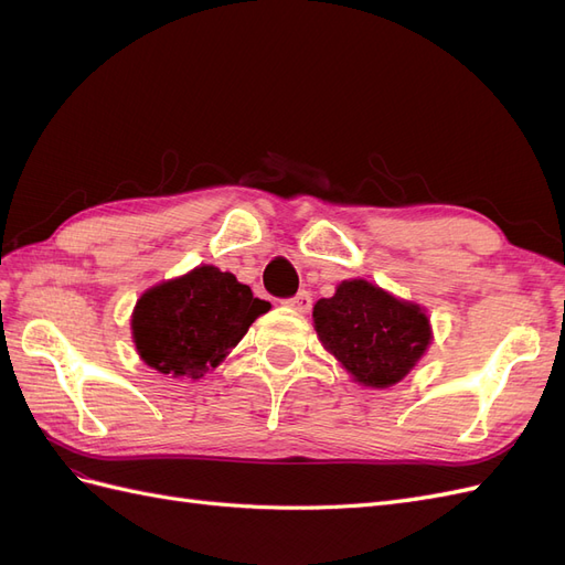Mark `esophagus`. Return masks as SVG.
<instances>
[{"instance_id":"1","label":"esophagus","mask_w":565,"mask_h":565,"mask_svg":"<svg viewBox=\"0 0 565 565\" xmlns=\"http://www.w3.org/2000/svg\"><path fill=\"white\" fill-rule=\"evenodd\" d=\"M285 306H289V309H295V311H299V313H306L311 309V295L306 292V289H301V292H297L295 297H289V299H285L282 301Z\"/></svg>"}]
</instances>
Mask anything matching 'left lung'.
I'll return each mask as SVG.
<instances>
[{
  "instance_id": "obj_1",
  "label": "left lung",
  "mask_w": 565,
  "mask_h": 565,
  "mask_svg": "<svg viewBox=\"0 0 565 565\" xmlns=\"http://www.w3.org/2000/svg\"><path fill=\"white\" fill-rule=\"evenodd\" d=\"M313 328L351 377L372 388L401 382L431 341L422 306L401 301L367 280H344L334 297L320 299L313 306Z\"/></svg>"
}]
</instances>
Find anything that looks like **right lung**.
I'll list each match as a JSON object with an SVG mask.
<instances>
[{
  "mask_svg": "<svg viewBox=\"0 0 565 565\" xmlns=\"http://www.w3.org/2000/svg\"><path fill=\"white\" fill-rule=\"evenodd\" d=\"M270 303L233 273L198 266L136 301L131 334L141 361L172 377L200 380L241 341Z\"/></svg>",
  "mask_w": 565,
  "mask_h": 565,
  "instance_id": "right-lung-1",
  "label": "right lung"
}]
</instances>
